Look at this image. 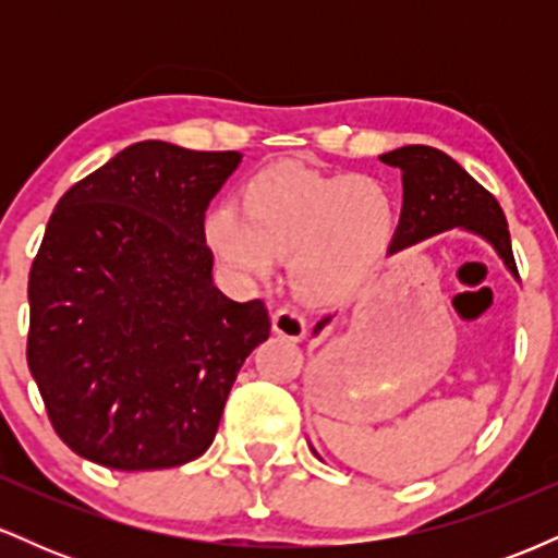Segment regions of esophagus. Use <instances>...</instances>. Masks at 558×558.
<instances>
[{"instance_id":"esophagus-1","label":"esophagus","mask_w":558,"mask_h":558,"mask_svg":"<svg viewBox=\"0 0 558 558\" xmlns=\"http://www.w3.org/2000/svg\"><path fill=\"white\" fill-rule=\"evenodd\" d=\"M272 330L288 341H301L306 336V319L293 306H280L272 312Z\"/></svg>"}]
</instances>
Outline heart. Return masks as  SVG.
Instances as JSON below:
<instances>
[{
  "instance_id": "obj_1",
  "label": "heart",
  "mask_w": 558,
  "mask_h": 558,
  "mask_svg": "<svg viewBox=\"0 0 558 558\" xmlns=\"http://www.w3.org/2000/svg\"><path fill=\"white\" fill-rule=\"evenodd\" d=\"M396 226V196L377 178L272 165L243 185V209L233 202L207 209L202 233L235 278H270L278 254H293L299 291L338 299L375 272Z\"/></svg>"
}]
</instances>
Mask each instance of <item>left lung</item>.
I'll list each match as a JSON object with an SVG mask.
<instances>
[{
    "instance_id": "obj_1",
    "label": "left lung",
    "mask_w": 558,
    "mask_h": 558,
    "mask_svg": "<svg viewBox=\"0 0 558 558\" xmlns=\"http://www.w3.org/2000/svg\"><path fill=\"white\" fill-rule=\"evenodd\" d=\"M380 159L390 168L401 170L403 183L399 228H396L388 254L401 252V248L444 233V230L464 228L488 241L504 259L506 270L520 278L501 204L462 165L453 162L446 151L422 144L401 146ZM328 323L330 317L319 319L315 336Z\"/></svg>"
}]
</instances>
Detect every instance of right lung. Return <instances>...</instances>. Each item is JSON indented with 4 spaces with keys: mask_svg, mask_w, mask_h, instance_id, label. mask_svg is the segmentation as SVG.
Returning a JSON list of instances; mask_svg holds the SVG:
<instances>
[{
    "mask_svg": "<svg viewBox=\"0 0 558 558\" xmlns=\"http://www.w3.org/2000/svg\"><path fill=\"white\" fill-rule=\"evenodd\" d=\"M239 151L138 141L57 202L28 278V367L54 433L141 472L213 446L265 304L213 283L202 222Z\"/></svg>",
    "mask_w": 558,
    "mask_h": 558,
    "instance_id": "add662e5",
    "label": "right lung"
}]
</instances>
